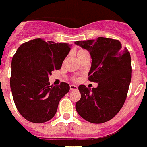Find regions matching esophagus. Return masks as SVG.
<instances>
[{
	"label": "esophagus",
	"instance_id": "obj_1",
	"mask_svg": "<svg viewBox=\"0 0 147 147\" xmlns=\"http://www.w3.org/2000/svg\"><path fill=\"white\" fill-rule=\"evenodd\" d=\"M70 88H71V90H77V86H74V85H71L70 86Z\"/></svg>",
	"mask_w": 147,
	"mask_h": 147
}]
</instances>
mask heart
I'll return each instance as SVG.
<instances>
[{
	"instance_id": "heart-1",
	"label": "heart",
	"mask_w": 147,
	"mask_h": 147,
	"mask_svg": "<svg viewBox=\"0 0 147 147\" xmlns=\"http://www.w3.org/2000/svg\"><path fill=\"white\" fill-rule=\"evenodd\" d=\"M84 52H86V50H82V49H81V50H79L78 52H77V55L81 54V53H84Z\"/></svg>"
}]
</instances>
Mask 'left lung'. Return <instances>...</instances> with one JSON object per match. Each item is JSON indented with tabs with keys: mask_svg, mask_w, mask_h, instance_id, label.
I'll return each instance as SVG.
<instances>
[{
	"mask_svg": "<svg viewBox=\"0 0 147 147\" xmlns=\"http://www.w3.org/2000/svg\"><path fill=\"white\" fill-rule=\"evenodd\" d=\"M92 59L88 80L98 82L92 90L79 86L81 98L76 103L79 115L88 122L100 124L116 116L125 101L131 80V55L117 40L98 37L76 41Z\"/></svg>",
	"mask_w": 147,
	"mask_h": 147,
	"instance_id": "8db88e82",
	"label": "left lung"
}]
</instances>
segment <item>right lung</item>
<instances>
[{
    "mask_svg": "<svg viewBox=\"0 0 147 147\" xmlns=\"http://www.w3.org/2000/svg\"><path fill=\"white\" fill-rule=\"evenodd\" d=\"M71 47L37 38L22 43L13 57L10 88L13 100L19 113L29 122L50 120L60 100L70 90L66 82L50 86L49 76L52 71L61 69Z\"/></svg>",
    "mask_w": 147,
    "mask_h": 147,
    "instance_id": "1",
    "label": "right lung"
}]
</instances>
